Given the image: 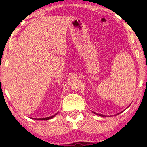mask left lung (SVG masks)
<instances>
[{"mask_svg":"<svg viewBox=\"0 0 147 147\" xmlns=\"http://www.w3.org/2000/svg\"><path fill=\"white\" fill-rule=\"evenodd\" d=\"M100 116H102V115H100Z\"/></svg>","mask_w":147,"mask_h":147,"instance_id":"1","label":"left lung"}]
</instances>
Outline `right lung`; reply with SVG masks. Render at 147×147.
Returning <instances> with one entry per match:
<instances>
[{
	"label": "right lung",
	"instance_id": "add662e5",
	"mask_svg": "<svg viewBox=\"0 0 147 147\" xmlns=\"http://www.w3.org/2000/svg\"><path fill=\"white\" fill-rule=\"evenodd\" d=\"M54 116H49V117H47V118H35L36 120H49L51 119Z\"/></svg>",
	"mask_w": 147,
	"mask_h": 147
}]
</instances>
